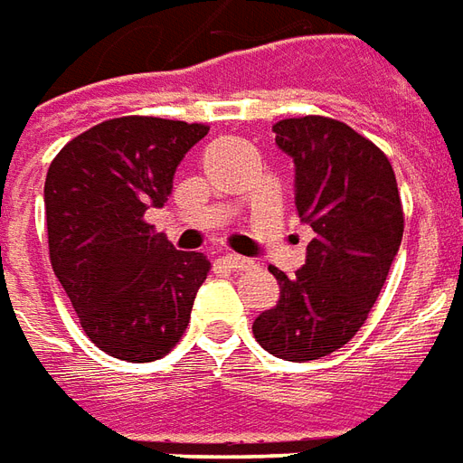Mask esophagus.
Segmentation results:
<instances>
[{
  "label": "esophagus",
  "mask_w": 463,
  "mask_h": 463,
  "mask_svg": "<svg viewBox=\"0 0 463 463\" xmlns=\"http://www.w3.org/2000/svg\"><path fill=\"white\" fill-rule=\"evenodd\" d=\"M224 264L229 269H234V271H241V269L251 267V259L247 257H239V254H226Z\"/></svg>",
  "instance_id": "esophagus-1"
}]
</instances>
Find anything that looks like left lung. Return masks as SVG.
I'll return each mask as SVG.
<instances>
[{
  "label": "left lung",
  "instance_id": "1",
  "mask_svg": "<svg viewBox=\"0 0 463 463\" xmlns=\"http://www.w3.org/2000/svg\"><path fill=\"white\" fill-rule=\"evenodd\" d=\"M274 134L294 159L297 212L314 239L291 279L271 267L279 301L251 329L269 354L311 362L362 329L402 244L404 209L392 162L349 124L311 114L277 121Z\"/></svg>",
  "mask_w": 463,
  "mask_h": 463
}]
</instances>
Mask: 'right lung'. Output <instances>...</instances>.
<instances>
[{"label": "right lung", "instance_id": "obj_1", "mask_svg": "<svg viewBox=\"0 0 463 463\" xmlns=\"http://www.w3.org/2000/svg\"><path fill=\"white\" fill-rule=\"evenodd\" d=\"M206 124L119 117L54 156L44 182L49 259L91 342L121 362L169 354L209 274L199 251H176L146 224L172 194L174 172Z\"/></svg>", "mask_w": 463, "mask_h": 463}]
</instances>
